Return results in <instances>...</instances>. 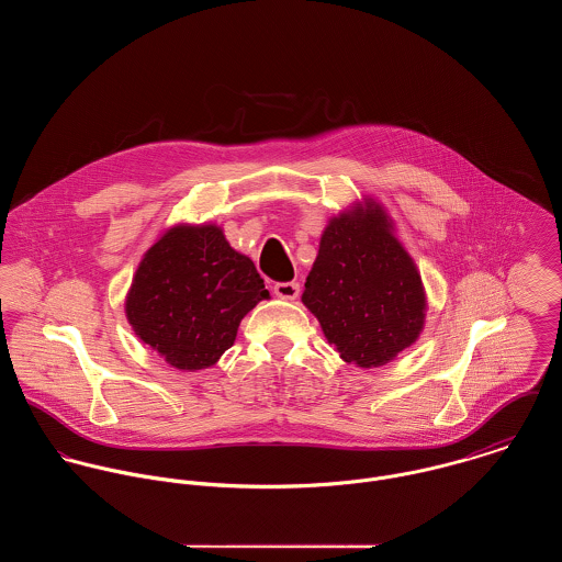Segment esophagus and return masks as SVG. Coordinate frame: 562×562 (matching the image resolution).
Masks as SVG:
<instances>
[{"label":"esophagus","instance_id":"esophagus-1","mask_svg":"<svg viewBox=\"0 0 562 562\" xmlns=\"http://www.w3.org/2000/svg\"><path fill=\"white\" fill-rule=\"evenodd\" d=\"M274 294L279 296V299H283V301H294L299 294H301V285L296 283V281H279V283H274Z\"/></svg>","mask_w":562,"mask_h":562}]
</instances>
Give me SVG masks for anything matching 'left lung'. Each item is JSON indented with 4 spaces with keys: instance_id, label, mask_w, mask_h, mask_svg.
Masks as SVG:
<instances>
[{
    "instance_id": "obj_1",
    "label": "left lung",
    "mask_w": 562,
    "mask_h": 562,
    "mask_svg": "<svg viewBox=\"0 0 562 562\" xmlns=\"http://www.w3.org/2000/svg\"><path fill=\"white\" fill-rule=\"evenodd\" d=\"M346 363L379 368L422 333L426 294L385 210L366 199L328 221L303 292Z\"/></svg>"
}]
</instances>
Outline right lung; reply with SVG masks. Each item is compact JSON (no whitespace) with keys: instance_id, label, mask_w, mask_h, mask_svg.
I'll return each instance as SVG.
<instances>
[{"instance_id":"obj_1","label":"right lung","mask_w":562,"mask_h":562,"mask_svg":"<svg viewBox=\"0 0 562 562\" xmlns=\"http://www.w3.org/2000/svg\"><path fill=\"white\" fill-rule=\"evenodd\" d=\"M270 299L255 263L216 225H175L143 257L125 301L134 333L177 370L214 366L241 318Z\"/></svg>"}]
</instances>
